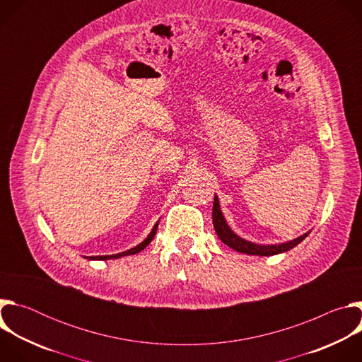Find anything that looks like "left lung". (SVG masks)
I'll list each match as a JSON object with an SVG mask.
<instances>
[{"mask_svg": "<svg viewBox=\"0 0 362 362\" xmlns=\"http://www.w3.org/2000/svg\"><path fill=\"white\" fill-rule=\"evenodd\" d=\"M212 219H214V226H215V230L219 236V239L228 245L229 247L238 250V252H242V253H247V255H259V256H271V255H278V253H282V252H286L289 249H292L293 246H296L298 243H300L308 235H302L293 240H289V242H285V243H279V245H257V243H253V242H249V240H245L243 238L238 236L226 223L223 215H222V211H221V206H219V199L218 196H215V200H214V209H212Z\"/></svg>", "mask_w": 362, "mask_h": 362, "instance_id": "obj_1", "label": "left lung"}]
</instances>
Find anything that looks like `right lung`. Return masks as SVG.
<instances>
[{
	"label": "right lung",
	"mask_w": 362,
	"mask_h": 362,
	"mask_svg": "<svg viewBox=\"0 0 362 362\" xmlns=\"http://www.w3.org/2000/svg\"><path fill=\"white\" fill-rule=\"evenodd\" d=\"M158 226H159V222L154 225V228L151 229V232L148 233V236L141 242V243H139L137 246H134V247H132V249H129V250H124V252H122V253H116V255H105V256H87V259H94V261H107V259H117V257H122V256H127V255H134V253H137V252H140V250H143L151 240H153V238H154V235H156V230H158Z\"/></svg>",
	"instance_id": "obj_1"
}]
</instances>
